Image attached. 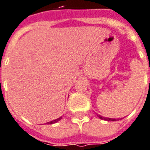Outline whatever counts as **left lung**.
Listing matches in <instances>:
<instances>
[{"instance_id":"obj_1","label":"left lung","mask_w":150,"mask_h":150,"mask_svg":"<svg viewBox=\"0 0 150 150\" xmlns=\"http://www.w3.org/2000/svg\"><path fill=\"white\" fill-rule=\"evenodd\" d=\"M98 117L101 120H107V121H114V120H116V119H112V118H105V117H103L101 115H98Z\"/></svg>"}]
</instances>
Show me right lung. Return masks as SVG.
I'll list each match as a JSON object with an SVG mask.
<instances>
[{"instance_id": "obj_1", "label": "right lung", "mask_w": 150, "mask_h": 150, "mask_svg": "<svg viewBox=\"0 0 150 150\" xmlns=\"http://www.w3.org/2000/svg\"><path fill=\"white\" fill-rule=\"evenodd\" d=\"M62 119V117H59V118H58V119L54 120H52V121H50V122H48L47 124H54V123H56V122H58L59 120H60Z\"/></svg>"}]
</instances>
